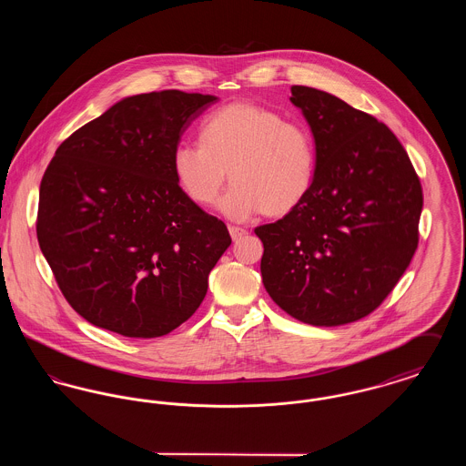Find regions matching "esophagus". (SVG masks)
Segmentation results:
<instances>
[{
    "mask_svg": "<svg viewBox=\"0 0 466 466\" xmlns=\"http://www.w3.org/2000/svg\"><path fill=\"white\" fill-rule=\"evenodd\" d=\"M228 232H230V238H232L234 241L241 239L243 236L248 234V230H246V228H243V227H236V225H228Z\"/></svg>",
    "mask_w": 466,
    "mask_h": 466,
    "instance_id": "34e87169",
    "label": "esophagus"
}]
</instances>
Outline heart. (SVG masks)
<instances>
[{"label":"heart","instance_id":"b5f03b06","mask_svg":"<svg viewBox=\"0 0 466 466\" xmlns=\"http://www.w3.org/2000/svg\"><path fill=\"white\" fill-rule=\"evenodd\" d=\"M200 143L181 141L173 152V173L188 199L213 204L228 177L234 181L220 211L244 222L257 213L283 217L309 196L318 152L309 127L285 120L255 103H232L209 113Z\"/></svg>","mask_w":466,"mask_h":466}]
</instances>
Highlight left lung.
<instances>
[{"label":"left lung","instance_id":"1","mask_svg":"<svg viewBox=\"0 0 466 466\" xmlns=\"http://www.w3.org/2000/svg\"><path fill=\"white\" fill-rule=\"evenodd\" d=\"M289 101L309 122L318 167L299 208L255 228L264 287L302 323H353L382 304L418 249L421 181L376 116L304 86Z\"/></svg>","mask_w":466,"mask_h":466}]
</instances>
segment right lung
Wrapping results in <instances>:
<instances>
[{
	"label": "right lung",
	"mask_w": 466,
	"mask_h": 466,
	"mask_svg": "<svg viewBox=\"0 0 466 466\" xmlns=\"http://www.w3.org/2000/svg\"><path fill=\"white\" fill-rule=\"evenodd\" d=\"M217 101L126 97L66 137L40 185L36 236L67 304L124 337L173 332L200 306L232 239L177 185L181 134Z\"/></svg>",
	"instance_id": "obj_1"
}]
</instances>
